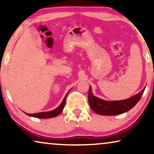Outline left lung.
<instances>
[{
	"label": "left lung",
	"mask_w": 154,
	"mask_h": 154,
	"mask_svg": "<svg viewBox=\"0 0 154 154\" xmlns=\"http://www.w3.org/2000/svg\"><path fill=\"white\" fill-rule=\"evenodd\" d=\"M144 89L136 95L125 100L121 101H104L100 98L92 95L91 88H89L88 92V102L90 106L94 112L100 115L113 116L119 115L127 112L135 106V104L140 101Z\"/></svg>",
	"instance_id": "8db88e82"
}]
</instances>
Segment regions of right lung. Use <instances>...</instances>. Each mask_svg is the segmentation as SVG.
Masks as SVG:
<instances>
[{
  "label": "right lung",
  "mask_w": 154,
  "mask_h": 154,
  "mask_svg": "<svg viewBox=\"0 0 154 154\" xmlns=\"http://www.w3.org/2000/svg\"><path fill=\"white\" fill-rule=\"evenodd\" d=\"M67 94L65 96L64 100H63L62 102L61 103V104L57 107V108L54 109V110L49 111V112H41V113H33V114L26 113V114L29 116L38 118V119H50V118H54L60 114V113L63 111V109H64L65 104H66V98Z\"/></svg>",
  "instance_id": "1"
}]
</instances>
